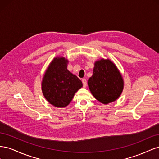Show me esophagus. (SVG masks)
I'll return each mask as SVG.
<instances>
[{
  "instance_id": "1",
  "label": "esophagus",
  "mask_w": 159,
  "mask_h": 159,
  "mask_svg": "<svg viewBox=\"0 0 159 159\" xmlns=\"http://www.w3.org/2000/svg\"><path fill=\"white\" fill-rule=\"evenodd\" d=\"M82 83H83V86L84 88H85L86 86H87V80H86V79H83L82 80Z\"/></svg>"
}]
</instances>
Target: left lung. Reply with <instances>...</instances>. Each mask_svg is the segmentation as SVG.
<instances>
[{
    "label": "left lung",
    "mask_w": 159,
    "mask_h": 159,
    "mask_svg": "<svg viewBox=\"0 0 159 159\" xmlns=\"http://www.w3.org/2000/svg\"><path fill=\"white\" fill-rule=\"evenodd\" d=\"M88 87L95 98L103 104L115 102L121 95L124 86L122 75L109 59H101L94 64L93 73Z\"/></svg>",
    "instance_id": "1"
}]
</instances>
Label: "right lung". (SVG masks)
I'll list each match as a JSON object with an SVG mask.
<instances>
[{
    "instance_id": "right-lung-1",
    "label": "right lung",
    "mask_w": 159,
    "mask_h": 159,
    "mask_svg": "<svg viewBox=\"0 0 159 159\" xmlns=\"http://www.w3.org/2000/svg\"><path fill=\"white\" fill-rule=\"evenodd\" d=\"M68 60L64 57L54 58L45 72L42 81L44 98L56 107H65L75 93L82 87V82L67 69Z\"/></svg>"
}]
</instances>
